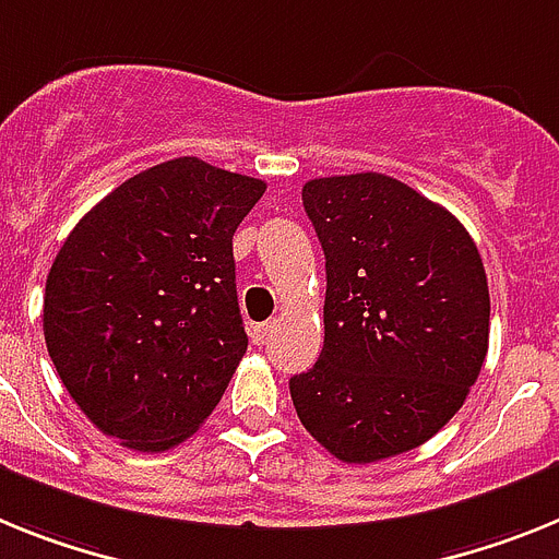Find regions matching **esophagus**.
<instances>
[{
  "label": "esophagus",
  "mask_w": 559,
  "mask_h": 559,
  "mask_svg": "<svg viewBox=\"0 0 559 559\" xmlns=\"http://www.w3.org/2000/svg\"><path fill=\"white\" fill-rule=\"evenodd\" d=\"M273 329H275L273 320H266V323H255V326H250L252 343H255V346H264L266 340L273 337Z\"/></svg>",
  "instance_id": "34e87169"
}]
</instances>
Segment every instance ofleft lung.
<instances>
[{
    "label": "left lung",
    "instance_id": "8db88e82",
    "mask_svg": "<svg viewBox=\"0 0 559 559\" xmlns=\"http://www.w3.org/2000/svg\"><path fill=\"white\" fill-rule=\"evenodd\" d=\"M326 255L323 352L295 373L300 425L334 459L419 448L455 416L489 346V286L453 213L385 174L309 179Z\"/></svg>",
    "mask_w": 559,
    "mask_h": 559
}]
</instances>
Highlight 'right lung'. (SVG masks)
<instances>
[{
	"mask_svg": "<svg viewBox=\"0 0 559 559\" xmlns=\"http://www.w3.org/2000/svg\"><path fill=\"white\" fill-rule=\"evenodd\" d=\"M261 179L177 157L72 227L45 289L58 377L100 433L163 453L197 433L247 352L233 233Z\"/></svg>",
	"mask_w": 559,
	"mask_h": 559,
	"instance_id": "add662e5",
	"label": "right lung"
}]
</instances>
